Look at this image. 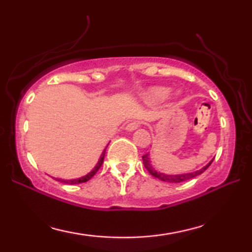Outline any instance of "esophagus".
Here are the masks:
<instances>
[{
    "label": "esophagus",
    "instance_id": "1",
    "mask_svg": "<svg viewBox=\"0 0 252 252\" xmlns=\"http://www.w3.org/2000/svg\"><path fill=\"white\" fill-rule=\"evenodd\" d=\"M140 126V122H133V123H129L128 125L126 126V130L127 132H133V130L137 129V127Z\"/></svg>",
    "mask_w": 252,
    "mask_h": 252
}]
</instances>
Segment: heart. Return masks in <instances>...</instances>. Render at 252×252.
Instances as JSON below:
<instances>
[{"instance_id": "heart-1", "label": "heart", "mask_w": 252, "mask_h": 252, "mask_svg": "<svg viewBox=\"0 0 252 252\" xmlns=\"http://www.w3.org/2000/svg\"><path fill=\"white\" fill-rule=\"evenodd\" d=\"M171 94V89L167 87H161V86H155L147 89L142 94V101L147 104H158V103L164 102L168 98Z\"/></svg>"}]
</instances>
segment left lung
<instances>
[{
    "instance_id": "obj_1",
    "label": "left lung",
    "mask_w": 252,
    "mask_h": 252,
    "mask_svg": "<svg viewBox=\"0 0 252 252\" xmlns=\"http://www.w3.org/2000/svg\"><path fill=\"white\" fill-rule=\"evenodd\" d=\"M142 159H143V165L144 167L147 168L148 172L151 175H154L155 178L159 179L161 181H165V182H170V184H179V182H182V181H186V180H189V179H192L195 177H198L199 174H202L203 172H204L206 168H208L211 163L213 161V159H211L209 161L208 164L204 165L202 168H199L197 171H194V172H190V173H182V174H166V173H163V172H159L157 170H155V167L153 166V164H151V160H150V156L149 154H146L144 156H142Z\"/></svg>"
}]
</instances>
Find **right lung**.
Segmentation results:
<instances>
[{
	"label": "right lung",
	"mask_w": 252,
	"mask_h": 252,
	"mask_svg": "<svg viewBox=\"0 0 252 252\" xmlns=\"http://www.w3.org/2000/svg\"><path fill=\"white\" fill-rule=\"evenodd\" d=\"M106 147H108V146H106ZM105 151H106V148H105L104 150H103L102 155H101V156H99L98 160H97V163H96V165H95L94 167H93V170H92L91 172H88V173L86 174V175H84V177H80V178H77V179H70V180H67V179H56V178H54V179H55V180L61 181V182H64V184H67V185H77V184H82V182H86V181L91 180V179L95 175L96 172L98 171V168L102 166L103 160H104Z\"/></svg>",
	"instance_id": "1"
}]
</instances>
